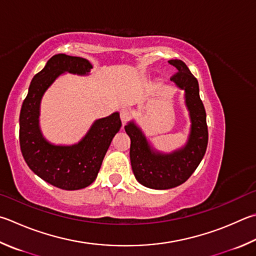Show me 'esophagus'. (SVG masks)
Listing matches in <instances>:
<instances>
[{
    "label": "esophagus",
    "instance_id": "1",
    "mask_svg": "<svg viewBox=\"0 0 256 256\" xmlns=\"http://www.w3.org/2000/svg\"><path fill=\"white\" fill-rule=\"evenodd\" d=\"M130 116H131V113H130L128 110H120V120H122L123 125L130 120Z\"/></svg>",
    "mask_w": 256,
    "mask_h": 256
}]
</instances>
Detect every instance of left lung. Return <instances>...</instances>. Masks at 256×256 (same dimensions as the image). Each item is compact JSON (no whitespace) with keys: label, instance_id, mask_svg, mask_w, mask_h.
Returning <instances> with one entry per match:
<instances>
[{"label":"left lung","instance_id":"1","mask_svg":"<svg viewBox=\"0 0 256 256\" xmlns=\"http://www.w3.org/2000/svg\"><path fill=\"white\" fill-rule=\"evenodd\" d=\"M168 62L178 72L170 80L184 90L190 120L187 141L182 146L164 152L153 146L136 120L124 126L131 138L130 160L136 179L144 187L158 190L174 188L187 181L205 156L208 143L206 112L199 96L198 80L184 62L171 59Z\"/></svg>","mask_w":256,"mask_h":256}]
</instances>
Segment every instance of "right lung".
Segmentation results:
<instances>
[{"label": "right lung", "instance_id": "1", "mask_svg": "<svg viewBox=\"0 0 256 256\" xmlns=\"http://www.w3.org/2000/svg\"><path fill=\"white\" fill-rule=\"evenodd\" d=\"M92 64L85 58L58 54L32 78L20 118V146L26 164L46 182L64 190H78L94 182L106 152L122 122L120 113L95 120L74 144H54L40 126L41 100L48 88L64 74L88 76Z\"/></svg>", "mask_w": 256, "mask_h": 256}]
</instances>
